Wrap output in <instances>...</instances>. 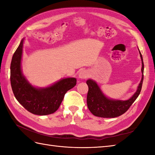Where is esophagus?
Listing matches in <instances>:
<instances>
[{
	"instance_id": "34e87169",
	"label": "esophagus",
	"mask_w": 155,
	"mask_h": 155,
	"mask_svg": "<svg viewBox=\"0 0 155 155\" xmlns=\"http://www.w3.org/2000/svg\"><path fill=\"white\" fill-rule=\"evenodd\" d=\"M78 77L81 79H85L88 77V73L87 71L85 70H82L81 71H80L79 74H78Z\"/></svg>"
}]
</instances>
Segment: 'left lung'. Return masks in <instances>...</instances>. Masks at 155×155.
Listing matches in <instances>:
<instances>
[{
  "label": "left lung",
  "mask_w": 155,
  "mask_h": 155,
  "mask_svg": "<svg viewBox=\"0 0 155 155\" xmlns=\"http://www.w3.org/2000/svg\"><path fill=\"white\" fill-rule=\"evenodd\" d=\"M142 61V78L138 88L133 97L127 101L114 100L107 98L101 91L100 87L95 81L88 79L87 84L88 87L87 103L88 109L94 116L103 118H114L119 117L128 110L131 105L139 97L142 88L143 81L144 63L142 54L139 51Z\"/></svg>",
  "instance_id": "left-lung-1"
}]
</instances>
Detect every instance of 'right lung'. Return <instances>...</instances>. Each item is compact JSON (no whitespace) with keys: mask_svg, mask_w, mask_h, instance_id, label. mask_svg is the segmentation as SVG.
<instances>
[{"mask_svg":"<svg viewBox=\"0 0 155 155\" xmlns=\"http://www.w3.org/2000/svg\"><path fill=\"white\" fill-rule=\"evenodd\" d=\"M24 39L12 56L11 64V83L18 103L28 112L37 115H47L58 110L64 94L77 84L75 78H62L50 87L36 88L22 74L21 59Z\"/></svg>","mask_w":155,"mask_h":155,"instance_id":"obj_1","label":"right lung"}]
</instances>
